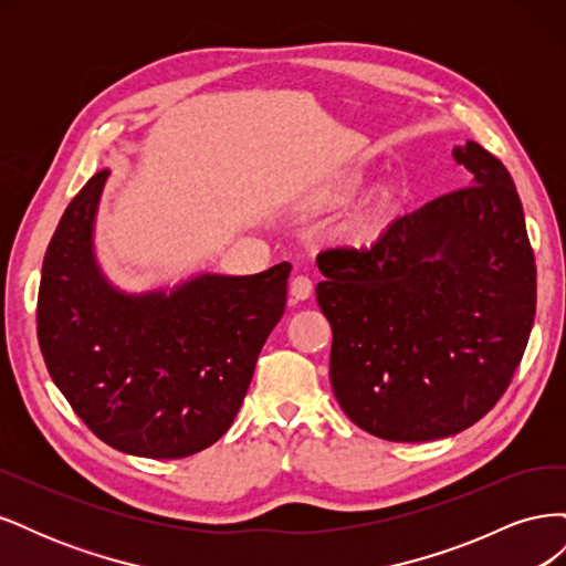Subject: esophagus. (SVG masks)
<instances>
[{
    "label": "esophagus",
    "mask_w": 566,
    "mask_h": 566,
    "mask_svg": "<svg viewBox=\"0 0 566 566\" xmlns=\"http://www.w3.org/2000/svg\"><path fill=\"white\" fill-rule=\"evenodd\" d=\"M314 293V283L310 276H302V273H297V276L290 281V295H293L295 300H310Z\"/></svg>",
    "instance_id": "1"
}]
</instances>
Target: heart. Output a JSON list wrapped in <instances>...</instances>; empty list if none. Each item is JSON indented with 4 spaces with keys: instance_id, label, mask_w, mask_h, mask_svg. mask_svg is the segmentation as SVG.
Here are the masks:
<instances>
[{
    "instance_id": "b5f03b06",
    "label": "heart",
    "mask_w": 566,
    "mask_h": 566,
    "mask_svg": "<svg viewBox=\"0 0 566 566\" xmlns=\"http://www.w3.org/2000/svg\"><path fill=\"white\" fill-rule=\"evenodd\" d=\"M366 181H368V177H366L364 169H358V167L345 169V172H339V175L333 177L328 184L318 188V193L314 196V202L321 205V208H333V205L347 202V200H352L354 196H358V193L364 191ZM391 200H394V198H391L389 191H385V193L378 198V205H375V210H373L370 217L366 219V227H368V229L378 227L380 221L389 214Z\"/></svg>"
}]
</instances>
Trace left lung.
Wrapping results in <instances>:
<instances>
[{"instance_id":"1","label":"left lung","mask_w":566,"mask_h":566,"mask_svg":"<svg viewBox=\"0 0 566 566\" xmlns=\"http://www.w3.org/2000/svg\"><path fill=\"white\" fill-rule=\"evenodd\" d=\"M453 158L470 186L394 219L370 248L316 256L335 399L387 441L443 439L482 420L515 375L536 316L515 181L474 142Z\"/></svg>"}]
</instances>
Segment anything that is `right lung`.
Segmentation results:
<instances>
[{
	"label": "right lung",
	"instance_id": "obj_1",
	"mask_svg": "<svg viewBox=\"0 0 566 566\" xmlns=\"http://www.w3.org/2000/svg\"><path fill=\"white\" fill-rule=\"evenodd\" d=\"M108 169L67 205L46 248L38 337L51 380L108 447L193 455L224 437L256 356L285 312L290 264L252 276L200 273L172 290L123 293L94 254Z\"/></svg>",
	"mask_w": 566,
	"mask_h": 566
}]
</instances>
